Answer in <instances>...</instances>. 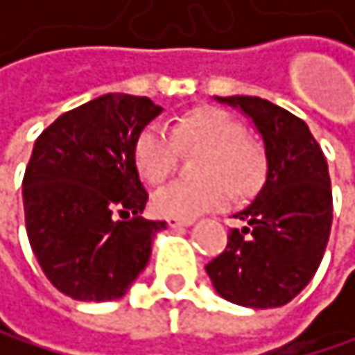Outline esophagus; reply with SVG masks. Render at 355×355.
<instances>
[{
  "mask_svg": "<svg viewBox=\"0 0 355 355\" xmlns=\"http://www.w3.org/2000/svg\"><path fill=\"white\" fill-rule=\"evenodd\" d=\"M193 221H185V219H168V225L174 227V230H181V227H187L191 225Z\"/></svg>",
  "mask_w": 355,
  "mask_h": 355,
  "instance_id": "obj_1",
  "label": "esophagus"
}]
</instances>
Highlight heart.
Returning <instances> with one entry per match:
<instances>
[{
  "label": "heart",
  "instance_id": "1",
  "mask_svg": "<svg viewBox=\"0 0 355 355\" xmlns=\"http://www.w3.org/2000/svg\"><path fill=\"white\" fill-rule=\"evenodd\" d=\"M172 137L157 125L144 128L134 142V166L140 179L159 185L172 174L183 151H202L196 183H172L153 198L162 217L193 221L202 213L221 209L232 189L247 196L264 179V155L247 136L241 121L217 106H198L183 112L172 125Z\"/></svg>",
  "mask_w": 355,
  "mask_h": 355
}]
</instances>
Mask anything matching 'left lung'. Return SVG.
Wrapping results in <instances>:
<instances>
[{
  "label": "left lung",
  "mask_w": 355,
  "mask_h": 355,
  "mask_svg": "<svg viewBox=\"0 0 355 355\" xmlns=\"http://www.w3.org/2000/svg\"><path fill=\"white\" fill-rule=\"evenodd\" d=\"M243 112L262 138L266 179L234 215L227 247L207 264L215 292L241 306L275 309L296 298L320 268L330 225L328 164L302 119L249 95L217 98Z\"/></svg>",
  "instance_id": "8db88e82"
}]
</instances>
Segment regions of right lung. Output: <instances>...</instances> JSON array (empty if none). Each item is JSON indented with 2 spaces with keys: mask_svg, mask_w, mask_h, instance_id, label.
Wrapping results in <instances>:
<instances>
[{
  "mask_svg": "<svg viewBox=\"0 0 355 355\" xmlns=\"http://www.w3.org/2000/svg\"><path fill=\"white\" fill-rule=\"evenodd\" d=\"M164 108L125 93L61 114L33 144L23 179L29 245L55 288L83 302L125 296L166 221L142 217L138 134Z\"/></svg>",
  "mask_w": 355,
  "mask_h": 355,
  "instance_id": "add662e5",
  "label": "right lung"
}]
</instances>
